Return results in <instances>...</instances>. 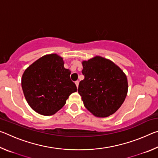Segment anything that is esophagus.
<instances>
[{
    "mask_svg": "<svg viewBox=\"0 0 158 158\" xmlns=\"http://www.w3.org/2000/svg\"><path fill=\"white\" fill-rule=\"evenodd\" d=\"M79 81H75V84H76L77 88H78V86H79Z\"/></svg>",
    "mask_w": 158,
    "mask_h": 158,
    "instance_id": "1",
    "label": "esophagus"
}]
</instances>
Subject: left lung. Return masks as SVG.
Here are the masks:
<instances>
[{
	"label": "left lung",
	"mask_w": 158,
	"mask_h": 158,
	"mask_svg": "<svg viewBox=\"0 0 158 158\" xmlns=\"http://www.w3.org/2000/svg\"><path fill=\"white\" fill-rule=\"evenodd\" d=\"M82 65L84 79L79 82L78 93L85 107L97 117L114 114L127 96L125 74L111 60L98 56L84 60Z\"/></svg>",
	"instance_id": "obj_1"
}]
</instances>
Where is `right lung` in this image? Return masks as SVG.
Listing matches in <instances>:
<instances>
[{
    "instance_id": "obj_1",
    "label": "right lung",
    "mask_w": 158,
    "mask_h": 158,
    "mask_svg": "<svg viewBox=\"0 0 158 158\" xmlns=\"http://www.w3.org/2000/svg\"><path fill=\"white\" fill-rule=\"evenodd\" d=\"M70 74L64 68L63 58L56 53L45 55L31 64L21 78L23 94L31 107L44 116L59 111L77 90Z\"/></svg>"
}]
</instances>
